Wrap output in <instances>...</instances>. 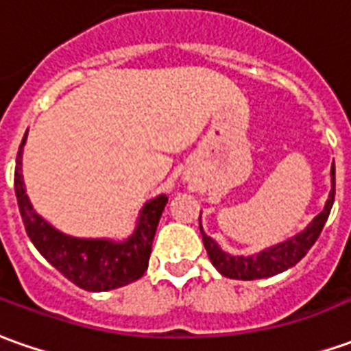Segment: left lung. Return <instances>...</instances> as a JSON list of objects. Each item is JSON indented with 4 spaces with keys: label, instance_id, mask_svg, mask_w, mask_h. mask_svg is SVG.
I'll list each match as a JSON object with an SVG mask.
<instances>
[{
    "label": "left lung",
    "instance_id": "8db88e82",
    "mask_svg": "<svg viewBox=\"0 0 351 351\" xmlns=\"http://www.w3.org/2000/svg\"><path fill=\"white\" fill-rule=\"evenodd\" d=\"M335 163H332V169H330V194H328V199H326L325 209L300 234L292 236V238H288L280 244L271 245V247H267L259 254H254V256H230V254H226L219 247V244L211 236H207L204 232V228L199 225L204 245H206L207 256L211 259L213 267L223 276L236 278V280L267 278V276H275L286 271V269L294 267L309 252V247L315 244L317 238L321 234L326 219L330 215L332 204H335Z\"/></svg>",
    "mask_w": 351,
    "mask_h": 351
}]
</instances>
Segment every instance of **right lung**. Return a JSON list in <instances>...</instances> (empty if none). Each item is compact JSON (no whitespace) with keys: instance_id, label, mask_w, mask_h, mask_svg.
I'll list each match as a JSON object with an SVG mask.
<instances>
[{"instance_id":"obj_1","label":"right lung","mask_w":351,"mask_h":351,"mask_svg":"<svg viewBox=\"0 0 351 351\" xmlns=\"http://www.w3.org/2000/svg\"><path fill=\"white\" fill-rule=\"evenodd\" d=\"M25 142L26 134L16 154L15 194L26 234L32 240L36 250L61 275L88 292H107L138 280L147 271L154 236L169 197L161 194L145 204L140 211L134 232L125 242L84 240L66 236L38 215L26 195L23 182Z\"/></svg>"}]
</instances>
